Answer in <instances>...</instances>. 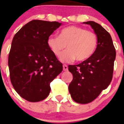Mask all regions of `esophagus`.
I'll list each match as a JSON object with an SVG mask.
<instances>
[{
  "instance_id": "esophagus-1",
  "label": "esophagus",
  "mask_w": 124,
  "mask_h": 124,
  "mask_svg": "<svg viewBox=\"0 0 124 124\" xmlns=\"http://www.w3.org/2000/svg\"><path fill=\"white\" fill-rule=\"evenodd\" d=\"M63 70H64V71H68V66L66 65V64H63Z\"/></svg>"
}]
</instances>
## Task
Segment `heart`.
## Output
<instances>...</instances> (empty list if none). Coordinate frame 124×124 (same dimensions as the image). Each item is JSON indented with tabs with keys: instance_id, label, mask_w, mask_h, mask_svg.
Listing matches in <instances>:
<instances>
[{
	"instance_id": "heart-1",
	"label": "heart",
	"mask_w": 124,
	"mask_h": 124,
	"mask_svg": "<svg viewBox=\"0 0 124 124\" xmlns=\"http://www.w3.org/2000/svg\"><path fill=\"white\" fill-rule=\"evenodd\" d=\"M47 44L56 56L66 48L68 50L61 53L60 59L63 62L74 60L83 62L91 58L96 52L98 39L96 33L84 27L71 25L63 28L59 37L50 36Z\"/></svg>"
}]
</instances>
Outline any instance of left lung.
<instances>
[{"mask_svg": "<svg viewBox=\"0 0 124 124\" xmlns=\"http://www.w3.org/2000/svg\"><path fill=\"white\" fill-rule=\"evenodd\" d=\"M90 25L98 39L96 52L91 58L77 65H69L73 76L69 85L72 99L79 104H87L96 99L107 88L112 79L116 51L110 35L99 23Z\"/></svg>", "mask_w": 124, "mask_h": 124, "instance_id": "1", "label": "left lung"}]
</instances>
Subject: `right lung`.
Wrapping results in <instances>:
<instances>
[{"label":"right lung","mask_w":124,"mask_h":124,"mask_svg":"<svg viewBox=\"0 0 124 124\" xmlns=\"http://www.w3.org/2000/svg\"><path fill=\"white\" fill-rule=\"evenodd\" d=\"M61 23L33 20L15 34L8 54L10 78L22 98L38 102L48 96L50 83L63 70V64L47 44Z\"/></svg>","instance_id":"1"}]
</instances>
